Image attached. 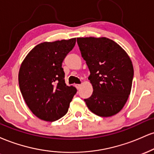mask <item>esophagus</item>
<instances>
[{
    "mask_svg": "<svg viewBox=\"0 0 154 154\" xmlns=\"http://www.w3.org/2000/svg\"><path fill=\"white\" fill-rule=\"evenodd\" d=\"M75 86L76 87V88H77V89L78 90V89H79V88H80L81 85H79V84H75Z\"/></svg>",
    "mask_w": 154,
    "mask_h": 154,
    "instance_id": "1",
    "label": "esophagus"
}]
</instances>
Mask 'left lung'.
Instances as JSON below:
<instances>
[{
	"mask_svg": "<svg viewBox=\"0 0 154 154\" xmlns=\"http://www.w3.org/2000/svg\"><path fill=\"white\" fill-rule=\"evenodd\" d=\"M77 44L90 71L93 92L84 99L96 115L111 116L121 111L128 99L134 76L127 53L106 38H78Z\"/></svg>",
	"mask_w": 154,
	"mask_h": 154,
	"instance_id": "obj_1",
	"label": "left lung"
}]
</instances>
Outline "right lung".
Here are the masks:
<instances>
[{
  "instance_id": "obj_1",
  "label": "right lung",
  "mask_w": 154,
  "mask_h": 154,
  "mask_svg": "<svg viewBox=\"0 0 154 154\" xmlns=\"http://www.w3.org/2000/svg\"><path fill=\"white\" fill-rule=\"evenodd\" d=\"M75 43L76 38H72L39 44L21 65V93L26 105L39 119L54 122L68 111L77 91L74 86L66 85L62 63Z\"/></svg>"
}]
</instances>
